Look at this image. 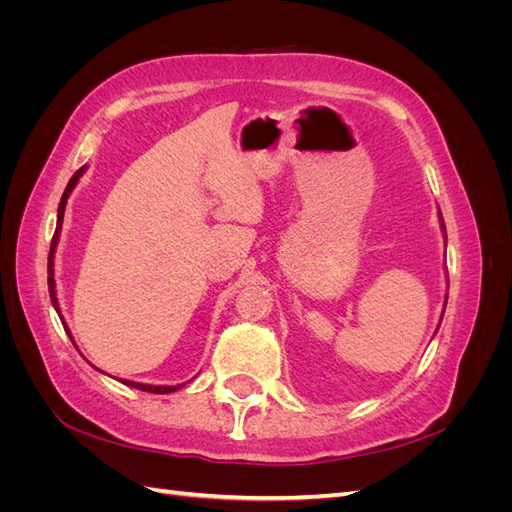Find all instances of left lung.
<instances>
[{
    "label": "left lung",
    "mask_w": 512,
    "mask_h": 512,
    "mask_svg": "<svg viewBox=\"0 0 512 512\" xmlns=\"http://www.w3.org/2000/svg\"><path fill=\"white\" fill-rule=\"evenodd\" d=\"M440 222H442V230H444V237H446V226H444V220H442V213H440ZM448 299V297H446ZM444 307H446V301H444ZM442 320V318H440Z\"/></svg>",
    "instance_id": "left-lung-1"
}]
</instances>
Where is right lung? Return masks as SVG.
Listing matches in <instances>:
<instances>
[{"label": "right lung", "instance_id": "add662e5", "mask_svg": "<svg viewBox=\"0 0 512 512\" xmlns=\"http://www.w3.org/2000/svg\"><path fill=\"white\" fill-rule=\"evenodd\" d=\"M87 170V166H81L79 170H76V173L72 175V179L68 181V185H66V192H64V196H61V200H59V209H57V228H55V235H53V241H51V252H49V294H51V303H53V307H55V312L59 314V318H61V309H59V303H57V294H55V277H53V265H55V247H57V241H59V232H61V224H64V211H66V203H68V196H70V192L74 190V185L79 183V179L83 177V173ZM61 324H64V329H66V333L70 335V331H68V327H66V322H64V318H61ZM70 339H72V335H70ZM74 342V339H72ZM123 384H128V386H132V389H138V391H147V393H158V395H164V393H173V391H179L183 384H179V386H153V384H141V382H132V380H121Z\"/></svg>", "mask_w": 512, "mask_h": 512}]
</instances>
